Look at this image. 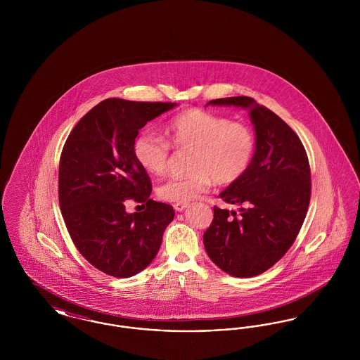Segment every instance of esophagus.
<instances>
[{"label": "esophagus", "mask_w": 360, "mask_h": 360, "mask_svg": "<svg viewBox=\"0 0 360 360\" xmlns=\"http://www.w3.org/2000/svg\"><path fill=\"white\" fill-rule=\"evenodd\" d=\"M185 207H188V204H174V209L176 212H182Z\"/></svg>", "instance_id": "1"}]
</instances>
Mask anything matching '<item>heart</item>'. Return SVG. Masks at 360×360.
<instances>
[{
    "instance_id": "obj_1",
    "label": "heart",
    "mask_w": 360,
    "mask_h": 360,
    "mask_svg": "<svg viewBox=\"0 0 360 360\" xmlns=\"http://www.w3.org/2000/svg\"><path fill=\"white\" fill-rule=\"evenodd\" d=\"M167 139L144 131L134 141V155L141 169L162 175L167 169L172 147L190 151L188 174L170 178L156 188L162 201L188 204L217 185L238 182L251 166L255 154L254 132L241 122L202 110L188 109L175 116L166 128Z\"/></svg>"
}]
</instances>
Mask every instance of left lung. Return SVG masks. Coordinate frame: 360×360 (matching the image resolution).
Returning <instances> with one entry per match:
<instances>
[{"label": "left lung", "mask_w": 360, "mask_h": 360, "mask_svg": "<svg viewBox=\"0 0 360 360\" xmlns=\"http://www.w3.org/2000/svg\"><path fill=\"white\" fill-rule=\"evenodd\" d=\"M207 105L250 108L257 147L250 169L220 194L226 204L243 205L239 216L214 206L204 245L225 273L257 276L289 251L307 217L311 193L308 155L290 127L251 97L219 98Z\"/></svg>", "instance_id": "1"}]
</instances>
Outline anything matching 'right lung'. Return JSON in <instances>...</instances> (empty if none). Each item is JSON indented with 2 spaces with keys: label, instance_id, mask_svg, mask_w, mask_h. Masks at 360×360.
<instances>
[{
  "label": "right lung",
  "instance_id": "obj_1",
  "mask_svg": "<svg viewBox=\"0 0 360 360\" xmlns=\"http://www.w3.org/2000/svg\"><path fill=\"white\" fill-rule=\"evenodd\" d=\"M174 106L103 100L78 121L63 146L60 212L79 254L105 274L129 278L144 270L174 219L172 205L150 198L151 179L132 150L139 129ZM128 200L146 209L127 214Z\"/></svg>",
  "mask_w": 360,
  "mask_h": 360
}]
</instances>
